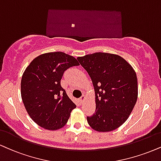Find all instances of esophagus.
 Masks as SVG:
<instances>
[{
	"label": "esophagus",
	"instance_id": "34e87169",
	"mask_svg": "<svg viewBox=\"0 0 161 161\" xmlns=\"http://www.w3.org/2000/svg\"><path fill=\"white\" fill-rule=\"evenodd\" d=\"M79 100H80V102L81 103H84L85 100H86V96L82 95L80 98H79Z\"/></svg>",
	"mask_w": 161,
	"mask_h": 161
}]
</instances>
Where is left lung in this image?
<instances>
[{"mask_svg": "<svg viewBox=\"0 0 161 161\" xmlns=\"http://www.w3.org/2000/svg\"><path fill=\"white\" fill-rule=\"evenodd\" d=\"M92 79L96 109L87 117L88 125L99 132L115 130L128 119L138 97L136 72L123 58L96 52L77 58Z\"/></svg>", "mask_w": 161, "mask_h": 161, "instance_id": "8db88e82", "label": "left lung"}]
</instances>
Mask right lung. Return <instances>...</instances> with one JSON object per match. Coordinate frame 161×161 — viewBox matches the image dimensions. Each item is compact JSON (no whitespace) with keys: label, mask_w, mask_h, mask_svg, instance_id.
<instances>
[{"label":"right lung","mask_w":161,"mask_h":161,"mask_svg":"<svg viewBox=\"0 0 161 161\" xmlns=\"http://www.w3.org/2000/svg\"><path fill=\"white\" fill-rule=\"evenodd\" d=\"M79 65L64 52L40 55L31 62L22 75L21 95L25 109L34 122L46 130L63 127L76 107L61 86L66 69Z\"/></svg>","instance_id":"right-lung-1"}]
</instances>
